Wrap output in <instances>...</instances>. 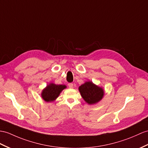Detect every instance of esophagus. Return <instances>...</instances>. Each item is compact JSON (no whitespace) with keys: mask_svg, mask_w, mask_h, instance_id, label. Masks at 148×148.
I'll list each match as a JSON object with an SVG mask.
<instances>
[{"mask_svg":"<svg viewBox=\"0 0 148 148\" xmlns=\"http://www.w3.org/2000/svg\"><path fill=\"white\" fill-rule=\"evenodd\" d=\"M68 87L70 88H73V84L72 83H70V84H68Z\"/></svg>","mask_w":148,"mask_h":148,"instance_id":"esophagus-1","label":"esophagus"}]
</instances>
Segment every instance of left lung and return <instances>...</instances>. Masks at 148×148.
Instances as JSON below:
<instances>
[{
	"label": "left lung",
	"instance_id": "8db88e82",
	"mask_svg": "<svg viewBox=\"0 0 148 148\" xmlns=\"http://www.w3.org/2000/svg\"><path fill=\"white\" fill-rule=\"evenodd\" d=\"M82 97L89 105H94L101 100L104 96V90L92 81L85 82L78 87Z\"/></svg>",
	"mask_w": 148,
	"mask_h": 148
}]
</instances>
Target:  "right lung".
Here are the masks:
<instances>
[{
  "instance_id": "add662e5",
  "label": "right lung",
  "mask_w": 148,
  "mask_h": 148,
  "mask_svg": "<svg viewBox=\"0 0 148 148\" xmlns=\"http://www.w3.org/2000/svg\"><path fill=\"white\" fill-rule=\"evenodd\" d=\"M66 88L65 85H56L53 83H49L42 90L41 97L46 102H53Z\"/></svg>"
}]
</instances>
